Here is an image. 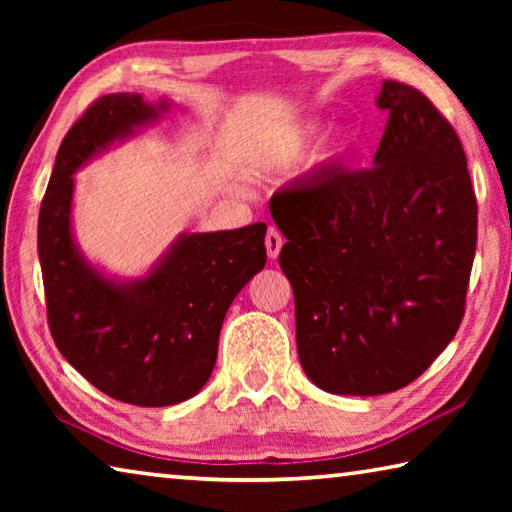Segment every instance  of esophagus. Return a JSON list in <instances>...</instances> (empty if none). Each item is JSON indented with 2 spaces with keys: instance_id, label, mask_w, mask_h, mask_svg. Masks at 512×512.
Returning a JSON list of instances; mask_svg holds the SVG:
<instances>
[{
  "instance_id": "1",
  "label": "esophagus",
  "mask_w": 512,
  "mask_h": 512,
  "mask_svg": "<svg viewBox=\"0 0 512 512\" xmlns=\"http://www.w3.org/2000/svg\"><path fill=\"white\" fill-rule=\"evenodd\" d=\"M264 244H266V253H268V257L275 259L277 255H280L282 244H284V237L280 235V230H277V228H268V230H266V239H264Z\"/></svg>"
}]
</instances>
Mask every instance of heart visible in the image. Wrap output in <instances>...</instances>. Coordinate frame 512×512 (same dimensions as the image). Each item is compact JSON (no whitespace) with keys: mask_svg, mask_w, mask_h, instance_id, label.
Returning <instances> with one entry per match:
<instances>
[{"mask_svg":"<svg viewBox=\"0 0 512 512\" xmlns=\"http://www.w3.org/2000/svg\"><path fill=\"white\" fill-rule=\"evenodd\" d=\"M314 133L316 128L309 124H291L277 128V131L266 133L255 144L250 162H253V167L262 171L289 169L291 164H296L305 155L311 140H314Z\"/></svg>","mask_w":512,"mask_h":512,"instance_id":"1","label":"heart"}]
</instances>
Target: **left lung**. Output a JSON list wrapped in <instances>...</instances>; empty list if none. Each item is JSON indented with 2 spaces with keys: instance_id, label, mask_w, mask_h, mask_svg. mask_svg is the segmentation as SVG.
I'll return each mask as SVG.
<instances>
[{
  "instance_id": "8db88e82",
  "label": "left lung",
  "mask_w": 512,
  "mask_h": 512,
  "mask_svg": "<svg viewBox=\"0 0 512 512\" xmlns=\"http://www.w3.org/2000/svg\"><path fill=\"white\" fill-rule=\"evenodd\" d=\"M375 167L293 180L271 198L287 237L298 357L334 395L400 391L454 339L476 253V196L454 126L384 81Z\"/></svg>"
}]
</instances>
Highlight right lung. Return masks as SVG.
Segmentation results:
<instances>
[{
	"label": "right lung",
	"instance_id": "1",
	"mask_svg": "<svg viewBox=\"0 0 512 512\" xmlns=\"http://www.w3.org/2000/svg\"><path fill=\"white\" fill-rule=\"evenodd\" d=\"M167 110L140 94L92 101L60 144L38 216L47 323L60 354L112 400L171 406L210 379L225 311L266 264V223L183 235L155 271L110 282L72 239V173L110 142Z\"/></svg>",
	"mask_w": 512,
	"mask_h": 512
}]
</instances>
